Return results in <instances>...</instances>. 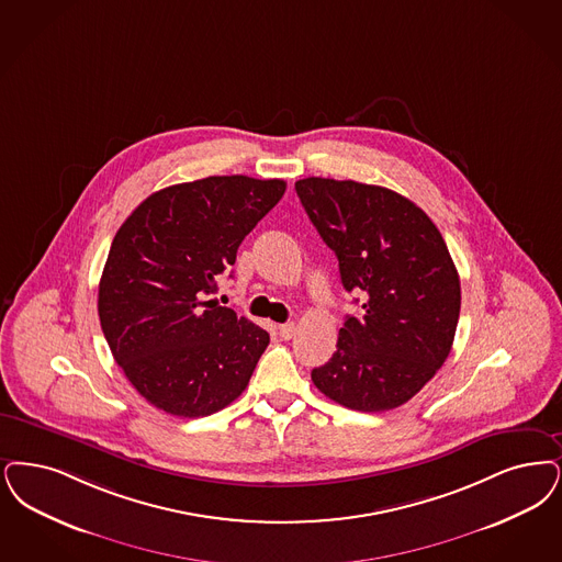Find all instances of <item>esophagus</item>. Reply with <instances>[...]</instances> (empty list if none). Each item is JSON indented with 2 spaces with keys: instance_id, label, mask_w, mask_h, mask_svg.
Here are the masks:
<instances>
[{
  "instance_id": "1",
  "label": "esophagus",
  "mask_w": 562,
  "mask_h": 562,
  "mask_svg": "<svg viewBox=\"0 0 562 562\" xmlns=\"http://www.w3.org/2000/svg\"><path fill=\"white\" fill-rule=\"evenodd\" d=\"M280 337L284 338V340H291L294 337V333H296V326H294V322H286V324H280Z\"/></svg>"
}]
</instances>
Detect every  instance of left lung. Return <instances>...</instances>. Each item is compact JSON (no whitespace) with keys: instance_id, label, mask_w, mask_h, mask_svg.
Returning a JSON list of instances; mask_svg holds the SVG:
<instances>
[{"instance_id":"obj_1","label":"left lung","mask_w":562,"mask_h":562,"mask_svg":"<svg viewBox=\"0 0 562 562\" xmlns=\"http://www.w3.org/2000/svg\"><path fill=\"white\" fill-rule=\"evenodd\" d=\"M312 224L335 250L345 291H361L337 351L312 370L333 402L384 412L412 400L448 360L460 317V278L427 213L402 194L353 180L294 183Z\"/></svg>"}]
</instances>
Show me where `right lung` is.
I'll use <instances>...</instances> for the list:
<instances>
[{
	"instance_id": "add662e5",
	"label": "right lung",
	"mask_w": 562,
	"mask_h": 562,
	"mask_svg": "<svg viewBox=\"0 0 562 562\" xmlns=\"http://www.w3.org/2000/svg\"><path fill=\"white\" fill-rule=\"evenodd\" d=\"M284 190L286 181L247 176L176 183L119 227L98 314L114 361L148 404L199 418L247 389L270 335L209 296Z\"/></svg>"
}]
</instances>
